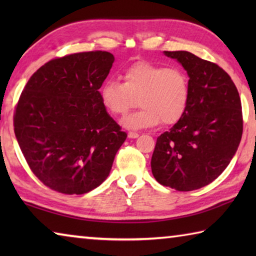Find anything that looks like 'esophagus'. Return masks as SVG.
<instances>
[{
	"label": "esophagus",
	"mask_w": 256,
	"mask_h": 256,
	"mask_svg": "<svg viewBox=\"0 0 256 256\" xmlns=\"http://www.w3.org/2000/svg\"><path fill=\"white\" fill-rule=\"evenodd\" d=\"M138 136V133L136 132H128V138H136Z\"/></svg>",
	"instance_id": "1"
}]
</instances>
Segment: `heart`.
<instances>
[{
    "label": "heart",
    "mask_w": 256,
    "mask_h": 256,
    "mask_svg": "<svg viewBox=\"0 0 256 256\" xmlns=\"http://www.w3.org/2000/svg\"><path fill=\"white\" fill-rule=\"evenodd\" d=\"M190 86L185 73L150 62H138L125 70L123 82L106 81L100 89L104 107L114 116H124L136 107L140 110L123 120L125 128L142 130L162 122L172 125L183 118Z\"/></svg>",
    "instance_id": "1"
}]
</instances>
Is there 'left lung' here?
Returning a JSON list of instances; mask_svg holds the SVG:
<instances>
[{"mask_svg":"<svg viewBox=\"0 0 256 256\" xmlns=\"http://www.w3.org/2000/svg\"><path fill=\"white\" fill-rule=\"evenodd\" d=\"M164 54L188 72L190 97L183 118L158 136L151 170L158 183L188 192L214 182L235 156L242 104L232 78L216 64L186 50Z\"/></svg>","mask_w":256,"mask_h":256,"instance_id":"left-lung-1","label":"left lung"}]
</instances>
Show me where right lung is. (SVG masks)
I'll return each instance as SVG.
<instances>
[{
    "label": "right lung",
    "mask_w": 256,
    "mask_h": 256,
    "mask_svg": "<svg viewBox=\"0 0 256 256\" xmlns=\"http://www.w3.org/2000/svg\"><path fill=\"white\" fill-rule=\"evenodd\" d=\"M114 60L102 50L54 58L21 94L14 118L16 141L32 172L56 192L96 188L126 140L99 92Z\"/></svg>",
    "instance_id": "add662e5"
}]
</instances>
